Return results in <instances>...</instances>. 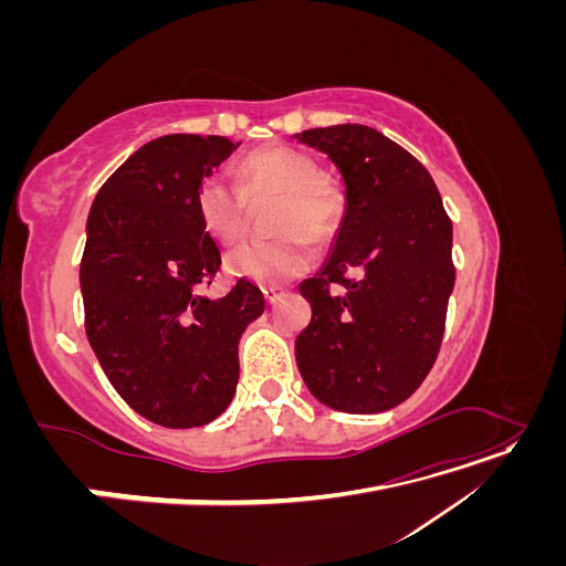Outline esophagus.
I'll list each match as a JSON object with an SVG mask.
<instances>
[{
  "instance_id": "34e87169",
  "label": "esophagus",
  "mask_w": 566,
  "mask_h": 566,
  "mask_svg": "<svg viewBox=\"0 0 566 566\" xmlns=\"http://www.w3.org/2000/svg\"><path fill=\"white\" fill-rule=\"evenodd\" d=\"M262 295H264L266 304H273V302L279 300V295H281V287H264Z\"/></svg>"
}]
</instances>
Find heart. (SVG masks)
I'll return each mask as SVG.
<instances>
[{
  "instance_id": "1",
  "label": "heart",
  "mask_w": 566,
  "mask_h": 566,
  "mask_svg": "<svg viewBox=\"0 0 566 566\" xmlns=\"http://www.w3.org/2000/svg\"><path fill=\"white\" fill-rule=\"evenodd\" d=\"M248 200H279L273 212L271 243H243L224 260L227 273L256 285H281L300 276L312 264V252L302 241L323 243L333 235L342 198L321 177L318 165L287 146H266L250 153L238 165L235 184L224 177L202 179L196 208L205 231L219 243H233L245 227Z\"/></svg>"
}]
</instances>
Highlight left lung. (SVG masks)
Listing matches in <instances>:
<instances>
[{"label":"left lung","mask_w":566,"mask_h":566,"mask_svg":"<svg viewBox=\"0 0 566 566\" xmlns=\"http://www.w3.org/2000/svg\"><path fill=\"white\" fill-rule=\"evenodd\" d=\"M293 139L325 153L345 184L331 252L300 283L312 323L295 339L297 368L323 406L382 413L439 354L455 283L451 219L430 172L378 129L335 125Z\"/></svg>","instance_id":"obj_1"}]
</instances>
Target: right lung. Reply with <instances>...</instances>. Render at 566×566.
I'll return each instance as SVG.
<instances>
[{"label": "right lung", "instance_id": "obj_1", "mask_svg": "<svg viewBox=\"0 0 566 566\" xmlns=\"http://www.w3.org/2000/svg\"><path fill=\"white\" fill-rule=\"evenodd\" d=\"M241 146L227 136H158L101 186L80 264L87 339L106 378L146 420L188 430L229 408L238 342L264 297L238 281L210 300L221 254L196 208L202 179Z\"/></svg>", "mask_w": 566, "mask_h": 566}]
</instances>
